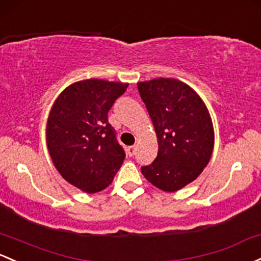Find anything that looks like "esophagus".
I'll return each instance as SVG.
<instances>
[{"label":"esophagus","mask_w":261,"mask_h":261,"mask_svg":"<svg viewBox=\"0 0 261 261\" xmlns=\"http://www.w3.org/2000/svg\"><path fill=\"white\" fill-rule=\"evenodd\" d=\"M135 151H136V146H135V145H133V146H128L127 147V152H128V155H130V156H133L134 153H135Z\"/></svg>","instance_id":"34e87169"}]
</instances>
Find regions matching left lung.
I'll use <instances>...</instances> for the list:
<instances>
[{
	"label": "left lung",
	"mask_w": 261,
	"mask_h": 261,
	"mask_svg": "<svg viewBox=\"0 0 261 261\" xmlns=\"http://www.w3.org/2000/svg\"><path fill=\"white\" fill-rule=\"evenodd\" d=\"M158 138L152 164L141 167L149 182L166 193L180 190L202 172L214 150V126L194 89L176 79L138 82Z\"/></svg>",
	"instance_id": "left-lung-1"
}]
</instances>
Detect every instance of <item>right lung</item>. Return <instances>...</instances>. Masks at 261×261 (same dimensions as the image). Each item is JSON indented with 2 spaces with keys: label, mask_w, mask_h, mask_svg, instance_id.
I'll return each mask as SVG.
<instances>
[{
  "label": "right lung",
  "mask_w": 261,
  "mask_h": 261,
  "mask_svg": "<svg viewBox=\"0 0 261 261\" xmlns=\"http://www.w3.org/2000/svg\"><path fill=\"white\" fill-rule=\"evenodd\" d=\"M128 84L90 79L73 82L55 100L46 125L48 153L64 179L84 193L106 189L125 152L108 112Z\"/></svg>",
  "instance_id": "obj_1"
}]
</instances>
